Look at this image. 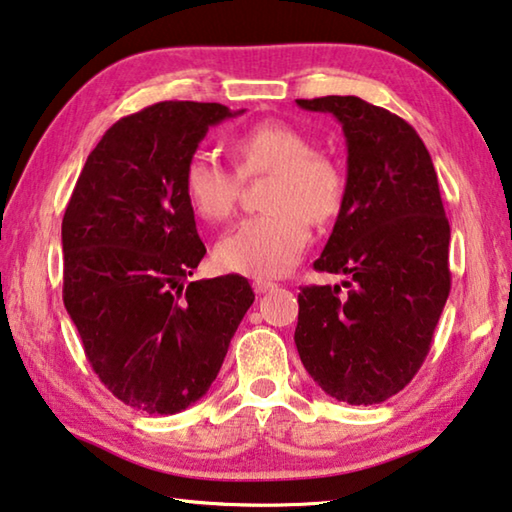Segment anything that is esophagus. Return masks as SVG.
I'll use <instances>...</instances> for the list:
<instances>
[{"label":"esophagus","mask_w":512,"mask_h":512,"mask_svg":"<svg viewBox=\"0 0 512 512\" xmlns=\"http://www.w3.org/2000/svg\"><path fill=\"white\" fill-rule=\"evenodd\" d=\"M274 288H276L274 281H267V279H256V281H254L256 295H263V292H270V290H274Z\"/></svg>","instance_id":"1"}]
</instances>
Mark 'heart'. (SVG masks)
Here are the masks:
<instances>
[{
  "label": "heart",
  "mask_w": 512,
  "mask_h": 512,
  "mask_svg": "<svg viewBox=\"0 0 512 512\" xmlns=\"http://www.w3.org/2000/svg\"><path fill=\"white\" fill-rule=\"evenodd\" d=\"M238 174L208 154H192L183 167V195L192 213L222 222L233 213L240 177L272 174L265 206L270 213L247 217L215 245L226 272L281 276L299 263L311 242V220L324 224L340 213L345 174L331 156L313 152L308 136L286 122H261L231 140Z\"/></svg>",
  "instance_id": "b5f03b06"
}]
</instances>
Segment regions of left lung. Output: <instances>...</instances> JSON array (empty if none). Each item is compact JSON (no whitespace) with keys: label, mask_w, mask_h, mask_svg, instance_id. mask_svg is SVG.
<instances>
[{"label":"left lung","mask_w":512,"mask_h":512,"mask_svg":"<svg viewBox=\"0 0 512 512\" xmlns=\"http://www.w3.org/2000/svg\"><path fill=\"white\" fill-rule=\"evenodd\" d=\"M331 113L347 142L345 201L315 270L349 274V288L299 292L295 345L326 395L372 406L420 370L447 304L449 222L422 138L399 115L365 99H297Z\"/></svg>","instance_id":"obj_1"}]
</instances>
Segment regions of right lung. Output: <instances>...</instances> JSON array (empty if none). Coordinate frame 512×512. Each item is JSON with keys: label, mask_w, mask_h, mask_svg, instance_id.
Wrapping results in <instances>:
<instances>
[{"label": "right lung", "mask_w": 512, "mask_h": 512, "mask_svg": "<svg viewBox=\"0 0 512 512\" xmlns=\"http://www.w3.org/2000/svg\"><path fill=\"white\" fill-rule=\"evenodd\" d=\"M245 111L161 102L92 149L63 217V301L92 370L145 413L206 395L254 304L245 276L183 281L206 254L181 177L208 127Z\"/></svg>", "instance_id": "right-lung-1"}]
</instances>
